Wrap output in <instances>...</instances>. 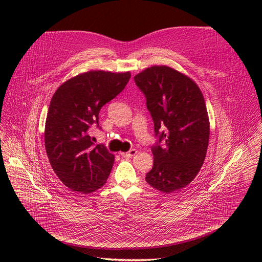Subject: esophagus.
<instances>
[{"instance_id":"1","label":"esophagus","mask_w":262,"mask_h":262,"mask_svg":"<svg viewBox=\"0 0 262 262\" xmlns=\"http://www.w3.org/2000/svg\"><path fill=\"white\" fill-rule=\"evenodd\" d=\"M136 154H137V150H136L135 148H133V149H130V150H128L127 153H120V155H121V156H123V157H128V158H130V157L135 156Z\"/></svg>"}]
</instances>
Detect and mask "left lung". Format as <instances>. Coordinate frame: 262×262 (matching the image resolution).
Listing matches in <instances>:
<instances>
[{
	"label": "left lung",
	"instance_id": "1",
	"mask_svg": "<svg viewBox=\"0 0 262 262\" xmlns=\"http://www.w3.org/2000/svg\"><path fill=\"white\" fill-rule=\"evenodd\" d=\"M134 79L145 96L158 137L145 181L170 193L194 180L207 153L209 119L204 96L190 77L167 66L147 68Z\"/></svg>",
	"mask_w": 262,
	"mask_h": 262
}]
</instances>
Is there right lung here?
I'll return each instance as SVG.
<instances>
[{
  "instance_id": "right-lung-1",
  "label": "right lung",
  "mask_w": 262,
  "mask_h": 262,
  "mask_svg": "<svg viewBox=\"0 0 262 262\" xmlns=\"http://www.w3.org/2000/svg\"><path fill=\"white\" fill-rule=\"evenodd\" d=\"M130 73L89 71L64 81L54 93L45 129L51 166L64 186L91 193L105 185L115 156L94 145L88 130L99 126L101 108L126 86Z\"/></svg>"
}]
</instances>
